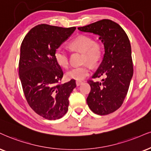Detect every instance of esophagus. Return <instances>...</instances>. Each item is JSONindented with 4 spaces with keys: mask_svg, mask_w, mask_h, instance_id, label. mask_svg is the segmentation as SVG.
Wrapping results in <instances>:
<instances>
[{
    "mask_svg": "<svg viewBox=\"0 0 151 151\" xmlns=\"http://www.w3.org/2000/svg\"><path fill=\"white\" fill-rule=\"evenodd\" d=\"M76 85H77V86H80V85H81L82 83H83V81H76Z\"/></svg>",
    "mask_w": 151,
    "mask_h": 151,
    "instance_id": "34e87169",
    "label": "esophagus"
}]
</instances>
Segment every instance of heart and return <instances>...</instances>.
Listing matches in <instances>:
<instances>
[{"instance_id": "b5f03b06", "label": "heart", "mask_w": 151, "mask_h": 151, "mask_svg": "<svg viewBox=\"0 0 151 151\" xmlns=\"http://www.w3.org/2000/svg\"><path fill=\"white\" fill-rule=\"evenodd\" d=\"M68 46L73 51L83 52V62H89L92 66L97 64L103 56L104 50L101 42L94 40L92 37L89 35H78L69 42ZM55 58L57 64L62 68H66L69 66V55L62 47L55 50ZM90 64H85L68 70L66 73V77L76 81H82L90 75Z\"/></svg>"}]
</instances>
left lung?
<instances>
[{"label": "left lung", "instance_id": "1", "mask_svg": "<svg viewBox=\"0 0 151 151\" xmlns=\"http://www.w3.org/2000/svg\"><path fill=\"white\" fill-rule=\"evenodd\" d=\"M78 29L99 35L104 43L105 54L103 61L92 78L103 76L104 78L101 82L89 80L91 90L87 103L96 114H110L123 104L133 76L129 40L118 24L106 19Z\"/></svg>", "mask_w": 151, "mask_h": 151}]
</instances>
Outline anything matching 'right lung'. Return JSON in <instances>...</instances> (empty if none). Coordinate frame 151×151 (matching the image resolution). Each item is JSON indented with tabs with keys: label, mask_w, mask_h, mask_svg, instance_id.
I'll return each instance as SVG.
<instances>
[{
	"label": "right lung",
	"mask_w": 151,
	"mask_h": 151,
	"mask_svg": "<svg viewBox=\"0 0 151 151\" xmlns=\"http://www.w3.org/2000/svg\"><path fill=\"white\" fill-rule=\"evenodd\" d=\"M42 24L26 35L20 48L19 75L26 99L37 114L57 120L68 111L75 80L61 84L64 73L55 58V50L76 30Z\"/></svg>",
	"instance_id": "obj_1"
}]
</instances>
